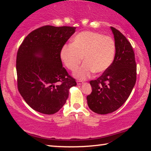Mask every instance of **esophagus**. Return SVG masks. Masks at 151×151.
Listing matches in <instances>:
<instances>
[{"mask_svg": "<svg viewBox=\"0 0 151 151\" xmlns=\"http://www.w3.org/2000/svg\"><path fill=\"white\" fill-rule=\"evenodd\" d=\"M76 82H77L78 85H82V84H83V83H84V82L82 81H77Z\"/></svg>", "mask_w": 151, "mask_h": 151, "instance_id": "esophagus-1", "label": "esophagus"}]
</instances>
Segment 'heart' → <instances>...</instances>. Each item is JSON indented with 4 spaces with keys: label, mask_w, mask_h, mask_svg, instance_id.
<instances>
[{
    "label": "heart",
    "mask_w": 151,
    "mask_h": 151,
    "mask_svg": "<svg viewBox=\"0 0 151 151\" xmlns=\"http://www.w3.org/2000/svg\"><path fill=\"white\" fill-rule=\"evenodd\" d=\"M116 52L114 40L99 33L83 31L76 35L70 45L64 46L60 58L68 69L76 70L83 61V66L75 73L76 78L86 79L94 72L103 73L111 66Z\"/></svg>",
    "instance_id": "obj_1"
}]
</instances>
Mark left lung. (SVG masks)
<instances>
[{
	"label": "left lung",
	"mask_w": 151,
	"mask_h": 151,
	"mask_svg": "<svg viewBox=\"0 0 151 151\" xmlns=\"http://www.w3.org/2000/svg\"><path fill=\"white\" fill-rule=\"evenodd\" d=\"M111 29L116 45L115 57L100 77L90 81L92 93L86 96L90 109L100 114L119 109L129 98L137 81V64L131 44L119 30Z\"/></svg>",
	"instance_id": "left-lung-1"
}]
</instances>
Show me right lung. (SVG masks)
I'll return each mask as SVG.
<instances>
[{
	"mask_svg": "<svg viewBox=\"0 0 151 151\" xmlns=\"http://www.w3.org/2000/svg\"><path fill=\"white\" fill-rule=\"evenodd\" d=\"M75 27L45 25L28 35L17 51V86L25 102L46 114L65 104L76 80L63 66L60 51L75 32Z\"/></svg>",
	"mask_w": 151,
	"mask_h": 151,
	"instance_id": "obj_1",
	"label": "right lung"
}]
</instances>
